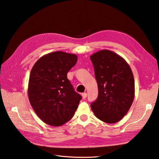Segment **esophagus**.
Segmentation results:
<instances>
[{
	"mask_svg": "<svg viewBox=\"0 0 159 159\" xmlns=\"http://www.w3.org/2000/svg\"><path fill=\"white\" fill-rule=\"evenodd\" d=\"M81 96H82V98L83 99H85V98H86V97H87V93H81Z\"/></svg>",
	"mask_w": 159,
	"mask_h": 159,
	"instance_id": "34e87169",
	"label": "esophagus"
}]
</instances>
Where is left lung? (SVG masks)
Returning a JSON list of instances; mask_svg holds the SVG:
<instances>
[{
  "label": "left lung",
  "mask_w": 159,
  "mask_h": 159,
  "mask_svg": "<svg viewBox=\"0 0 159 159\" xmlns=\"http://www.w3.org/2000/svg\"><path fill=\"white\" fill-rule=\"evenodd\" d=\"M98 86V97L91 107L96 117L107 123L119 121L127 114L134 97V81L127 62L108 50L90 56Z\"/></svg>",
  "instance_id": "obj_1"
}]
</instances>
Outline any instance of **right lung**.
Masks as SVG:
<instances>
[{
  "label": "right lung",
  "mask_w": 159,
  "mask_h": 159,
  "mask_svg": "<svg viewBox=\"0 0 159 159\" xmlns=\"http://www.w3.org/2000/svg\"><path fill=\"white\" fill-rule=\"evenodd\" d=\"M77 61L75 54L57 51L42 56L31 70L28 98L38 117L49 125L69 121L78 107L81 95L67 78Z\"/></svg>",
  "instance_id": "obj_1"
}]
</instances>
